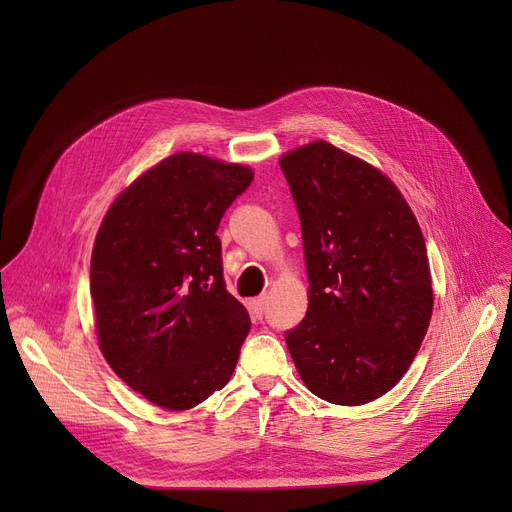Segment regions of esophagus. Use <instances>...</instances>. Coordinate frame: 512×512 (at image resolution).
Instances as JSON below:
<instances>
[{
  "label": "esophagus",
  "instance_id": "34e87169",
  "mask_svg": "<svg viewBox=\"0 0 512 512\" xmlns=\"http://www.w3.org/2000/svg\"><path fill=\"white\" fill-rule=\"evenodd\" d=\"M251 305H253V311H255L257 315H263L265 309H267V297H265V294H261V297H257Z\"/></svg>",
  "mask_w": 512,
  "mask_h": 512
}]
</instances>
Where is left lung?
<instances>
[{"label":"left lung","mask_w":512,"mask_h":512,"mask_svg":"<svg viewBox=\"0 0 512 512\" xmlns=\"http://www.w3.org/2000/svg\"><path fill=\"white\" fill-rule=\"evenodd\" d=\"M280 168L309 278L307 315L286 346L315 396L365 405L405 375L432 319L421 228L380 170L326 141L286 153Z\"/></svg>","instance_id":"8db88e82"}]
</instances>
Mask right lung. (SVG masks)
<instances>
[{
    "label": "right lung",
    "mask_w": 512,
    "mask_h": 512,
    "mask_svg": "<svg viewBox=\"0 0 512 512\" xmlns=\"http://www.w3.org/2000/svg\"><path fill=\"white\" fill-rule=\"evenodd\" d=\"M253 172L176 153L114 201L91 257L105 361L157 407L193 409L222 390L251 319L226 290L218 226Z\"/></svg>",
    "instance_id": "1"
}]
</instances>
